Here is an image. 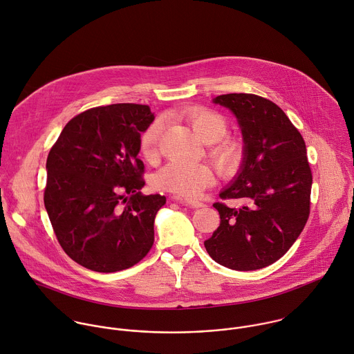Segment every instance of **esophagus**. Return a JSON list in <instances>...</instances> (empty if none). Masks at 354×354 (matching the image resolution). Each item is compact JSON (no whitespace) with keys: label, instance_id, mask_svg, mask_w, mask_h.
Listing matches in <instances>:
<instances>
[{"label":"esophagus","instance_id":"34e87169","mask_svg":"<svg viewBox=\"0 0 354 354\" xmlns=\"http://www.w3.org/2000/svg\"><path fill=\"white\" fill-rule=\"evenodd\" d=\"M176 201L187 205V207H192V208H201L204 207V203L201 201H196V200H189V198H180V197H175Z\"/></svg>","mask_w":354,"mask_h":354}]
</instances>
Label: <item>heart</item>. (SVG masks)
I'll list each match as a JSON object with an SVG mask.
<instances>
[{
  "instance_id": "1",
  "label": "heart",
  "mask_w": 354,
  "mask_h": 354,
  "mask_svg": "<svg viewBox=\"0 0 354 354\" xmlns=\"http://www.w3.org/2000/svg\"><path fill=\"white\" fill-rule=\"evenodd\" d=\"M182 117L192 127L197 138L209 145L208 157L222 174H230L239 168L244 157L243 143L232 136H226L229 125L221 113L207 107H187ZM162 120H154L140 136V153L146 160H153L158 154L162 133ZM214 172L204 164L171 162L154 178V186L186 198H194L214 183Z\"/></svg>"
}]
</instances>
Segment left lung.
I'll return each instance as SVG.
<instances>
[{"label": "left lung", "mask_w": 354, "mask_h": 354, "mask_svg": "<svg viewBox=\"0 0 354 354\" xmlns=\"http://www.w3.org/2000/svg\"><path fill=\"white\" fill-rule=\"evenodd\" d=\"M230 109L244 138V161L214 207L221 225L204 245L219 265L247 272L279 261L297 241L310 214L312 169L301 132L272 100L254 93L214 99Z\"/></svg>", "instance_id": "obj_1"}]
</instances>
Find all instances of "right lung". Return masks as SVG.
<instances>
[{
  "label": "right lung",
  "instance_id": "right-lung-1",
  "mask_svg": "<svg viewBox=\"0 0 354 354\" xmlns=\"http://www.w3.org/2000/svg\"><path fill=\"white\" fill-rule=\"evenodd\" d=\"M149 106L117 103L71 118L46 158L44 204L63 251L99 273L132 268L151 250L154 218L167 198L143 196L140 132Z\"/></svg>",
  "mask_w": 354,
  "mask_h": 354
}]
</instances>
